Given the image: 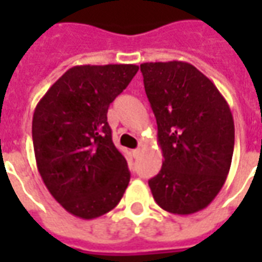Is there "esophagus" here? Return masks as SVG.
Masks as SVG:
<instances>
[{
	"mask_svg": "<svg viewBox=\"0 0 262 262\" xmlns=\"http://www.w3.org/2000/svg\"><path fill=\"white\" fill-rule=\"evenodd\" d=\"M132 154H133V157H135V159H137V157L142 154V150H140V148H135V150L132 151Z\"/></svg>",
	"mask_w": 262,
	"mask_h": 262,
	"instance_id": "obj_1",
	"label": "esophagus"
}]
</instances>
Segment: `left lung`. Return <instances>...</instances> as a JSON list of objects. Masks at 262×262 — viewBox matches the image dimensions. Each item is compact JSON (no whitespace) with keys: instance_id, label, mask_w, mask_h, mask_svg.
I'll use <instances>...</instances> for the list:
<instances>
[{"instance_id":"8db88e82","label":"left lung","mask_w":262,"mask_h":262,"mask_svg":"<svg viewBox=\"0 0 262 262\" xmlns=\"http://www.w3.org/2000/svg\"><path fill=\"white\" fill-rule=\"evenodd\" d=\"M140 70L164 157L148 181L154 201L170 213L199 212L219 193L230 170V108L213 82L189 63H143Z\"/></svg>"}]
</instances>
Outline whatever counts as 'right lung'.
Instances as JSON below:
<instances>
[{
  "instance_id": "obj_1",
  "label": "right lung",
  "mask_w": 262,
  "mask_h": 262,
  "mask_svg": "<svg viewBox=\"0 0 262 262\" xmlns=\"http://www.w3.org/2000/svg\"><path fill=\"white\" fill-rule=\"evenodd\" d=\"M139 66H75L39 101L32 120L37 171L52 196L81 219H95L119 203L130 181L115 147L108 108Z\"/></svg>"
}]
</instances>
